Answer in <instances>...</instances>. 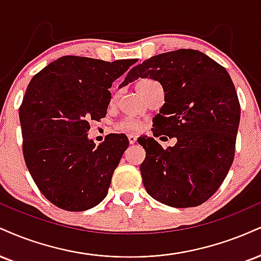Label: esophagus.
Masks as SVG:
<instances>
[{
    "label": "esophagus",
    "mask_w": 261,
    "mask_h": 261,
    "mask_svg": "<svg viewBox=\"0 0 261 261\" xmlns=\"http://www.w3.org/2000/svg\"><path fill=\"white\" fill-rule=\"evenodd\" d=\"M127 139H128V142H130V144L136 143V136H135L134 134H128Z\"/></svg>",
    "instance_id": "34e87169"
}]
</instances>
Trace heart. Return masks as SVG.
Instances as JSON below:
<instances>
[{
	"label": "heart",
	"instance_id": "b5f03b06",
	"mask_svg": "<svg viewBox=\"0 0 261 261\" xmlns=\"http://www.w3.org/2000/svg\"><path fill=\"white\" fill-rule=\"evenodd\" d=\"M155 84L154 80L150 79H141L140 81H137L136 84V89L139 91V93L141 96L143 95V92L146 91L150 85ZM119 127L122 128V130H139L141 127V122L139 120H134V119H126V120H122L120 124H119Z\"/></svg>",
	"mask_w": 261,
	"mask_h": 261
}]
</instances>
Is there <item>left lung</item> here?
<instances>
[{
    "instance_id": "8db88e82",
    "label": "left lung",
    "mask_w": 261,
    "mask_h": 261,
    "mask_svg": "<svg viewBox=\"0 0 261 261\" xmlns=\"http://www.w3.org/2000/svg\"><path fill=\"white\" fill-rule=\"evenodd\" d=\"M149 77L161 83L164 106L153 119V136L176 137L163 149L140 137L146 150L140 166L152 198L172 208L197 206L220 187L234 156L241 107L224 67L196 49L156 55L128 71L121 86Z\"/></svg>"
}]
</instances>
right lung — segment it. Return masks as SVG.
Segmentation results:
<instances>
[{
    "mask_svg": "<svg viewBox=\"0 0 261 261\" xmlns=\"http://www.w3.org/2000/svg\"><path fill=\"white\" fill-rule=\"evenodd\" d=\"M136 62L64 56L31 79L19 108L23 154L41 193L58 208L83 212L106 198L128 140L111 134L96 146L87 131L106 117L112 84Z\"/></svg>",
    "mask_w": 261,
    "mask_h": 261,
    "instance_id": "right-lung-1",
    "label": "right lung"
}]
</instances>
